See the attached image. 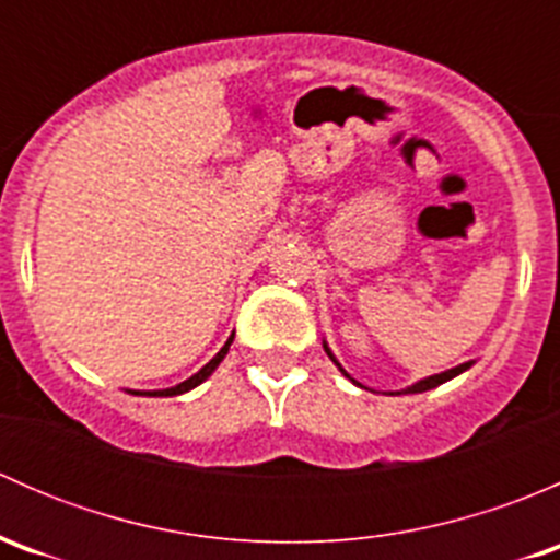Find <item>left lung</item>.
<instances>
[{"label": "left lung", "mask_w": 560, "mask_h": 560, "mask_svg": "<svg viewBox=\"0 0 560 560\" xmlns=\"http://www.w3.org/2000/svg\"><path fill=\"white\" fill-rule=\"evenodd\" d=\"M322 347H325V352H327V358L332 360V363L338 365V371H341L343 376H347V380H352V376L347 374V371L341 369V363H338L336 360V354L330 352V347H327V341H322ZM474 365V360H468V363H460V365H455V369H447V371H442V374H433V376H425V380H420V382H415V385H409L406 389H398V393H389V395H409V393H425V389H433V387H439V385H444V382H450V380H455L457 374H463V371H468ZM354 382V380H352ZM354 385H358V382H354Z\"/></svg>", "instance_id": "left-lung-1"}]
</instances>
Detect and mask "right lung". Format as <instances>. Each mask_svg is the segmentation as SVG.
<instances>
[{"label": "right lung", "mask_w": 560, "mask_h": 560, "mask_svg": "<svg viewBox=\"0 0 560 560\" xmlns=\"http://www.w3.org/2000/svg\"><path fill=\"white\" fill-rule=\"evenodd\" d=\"M233 338H235V332H233V336L228 338V341H224V347L219 349V352H217V358H213V360H208V363L202 365V369L197 371L195 376H189V380H186V382H180V385H175V387H167V389H143V393H140V389H132V395H151V398H167V395H180V393H189V389H195L197 385H202V382H206L208 376H211L213 371L219 369V363H222V360H224V354L230 352V343H233Z\"/></svg>", "instance_id": "obj_1"}]
</instances>
